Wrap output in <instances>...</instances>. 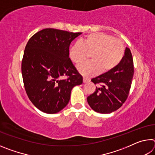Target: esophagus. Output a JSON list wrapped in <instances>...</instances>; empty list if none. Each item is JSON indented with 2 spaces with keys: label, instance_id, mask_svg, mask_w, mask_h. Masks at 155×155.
<instances>
[{
  "label": "esophagus",
  "instance_id": "esophagus-1",
  "mask_svg": "<svg viewBox=\"0 0 155 155\" xmlns=\"http://www.w3.org/2000/svg\"><path fill=\"white\" fill-rule=\"evenodd\" d=\"M88 81H90V79H89V78L83 77V83H87Z\"/></svg>",
  "mask_w": 155,
  "mask_h": 155
}]
</instances>
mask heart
I'll return each instance as SVG.
<instances>
[{
    "instance_id": "heart-1",
    "label": "heart",
    "mask_w": 155,
    "mask_h": 155,
    "mask_svg": "<svg viewBox=\"0 0 155 155\" xmlns=\"http://www.w3.org/2000/svg\"><path fill=\"white\" fill-rule=\"evenodd\" d=\"M123 41L118 38L104 33L89 34L83 40L77 41L70 47L69 57L76 64H80L91 54V61L78 65L81 74L87 77L109 72L118 65L124 55Z\"/></svg>"
}]
</instances>
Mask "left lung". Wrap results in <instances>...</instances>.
<instances>
[{
  "label": "left lung",
  "instance_id": "left-lung-1",
  "mask_svg": "<svg viewBox=\"0 0 155 155\" xmlns=\"http://www.w3.org/2000/svg\"><path fill=\"white\" fill-rule=\"evenodd\" d=\"M133 74L132 54L129 48H126L123 59L116 67L91 80L98 87L87 98L89 105L101 114L116 111L128 98Z\"/></svg>",
  "mask_w": 155,
  "mask_h": 155
}]
</instances>
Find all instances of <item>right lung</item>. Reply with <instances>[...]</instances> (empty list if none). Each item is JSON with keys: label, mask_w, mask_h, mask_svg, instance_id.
<instances>
[{"label": "right lung", "mask_w": 155, "mask_h": 155, "mask_svg": "<svg viewBox=\"0 0 155 155\" xmlns=\"http://www.w3.org/2000/svg\"><path fill=\"white\" fill-rule=\"evenodd\" d=\"M81 34L44 28L28 41L22 61L23 82L28 98L40 111L58 113L69 103L72 89L82 84V76L69 58L70 44Z\"/></svg>", "instance_id": "obj_1"}]
</instances>
